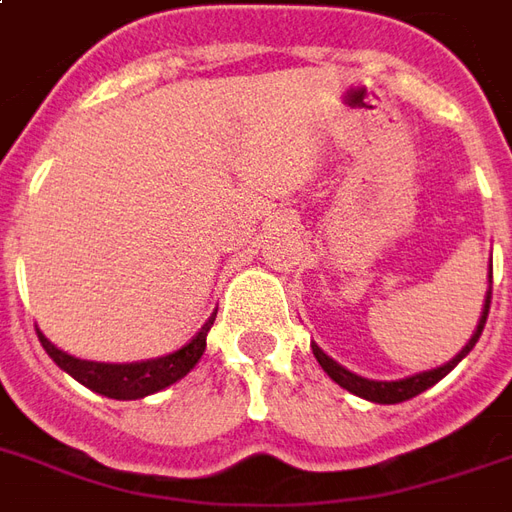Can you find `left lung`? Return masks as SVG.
<instances>
[{
    "mask_svg": "<svg viewBox=\"0 0 512 512\" xmlns=\"http://www.w3.org/2000/svg\"><path fill=\"white\" fill-rule=\"evenodd\" d=\"M488 309H491V290H488V295H485V306H482V317H479L477 329H474L471 340L463 345V351H460L457 357H451L449 362H446V365H440V368L421 370V373H412V376H407V379H396V382L365 379V376H359V373H354V370L343 368L340 362H334V359H331L317 343H312V354H315V359L320 362V368L326 370L331 379L340 384L343 390H348V393L365 398V401H373V404H401V401H410V398L421 396V393L429 390L432 384H438L446 373H451V370L457 368V365L471 354V348L477 345L479 334H482V329H485Z\"/></svg>",
    "mask_w": 512,
    "mask_h": 512,
    "instance_id": "1",
    "label": "left lung"
}]
</instances>
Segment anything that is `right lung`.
I'll return each mask as SVG.
<instances>
[{
    "label": "right lung",
    "instance_id": "obj_1",
    "mask_svg": "<svg viewBox=\"0 0 512 512\" xmlns=\"http://www.w3.org/2000/svg\"><path fill=\"white\" fill-rule=\"evenodd\" d=\"M217 312L203 323V329L192 337V343H186L172 354L155 359H142V362H94V359H80L61 351L58 345H52L38 329V340L44 345L52 362L61 370H66L72 379L100 393V396L116 398V401H136V398L153 396L158 390H164L169 384L181 382L189 370L195 368L203 351H206V337L214 326Z\"/></svg>",
    "mask_w": 512,
    "mask_h": 512
}]
</instances>
